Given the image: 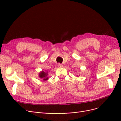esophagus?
Masks as SVG:
<instances>
[{
	"label": "esophagus",
	"mask_w": 121,
	"mask_h": 121,
	"mask_svg": "<svg viewBox=\"0 0 121 121\" xmlns=\"http://www.w3.org/2000/svg\"><path fill=\"white\" fill-rule=\"evenodd\" d=\"M58 67L59 68H62V67H63V65L62 64H61L60 63H58Z\"/></svg>",
	"instance_id": "obj_1"
}]
</instances>
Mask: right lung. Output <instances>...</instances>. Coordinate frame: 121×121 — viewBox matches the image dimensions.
<instances>
[{"instance_id": "add662e5", "label": "right lung", "mask_w": 121, "mask_h": 121, "mask_svg": "<svg viewBox=\"0 0 121 121\" xmlns=\"http://www.w3.org/2000/svg\"><path fill=\"white\" fill-rule=\"evenodd\" d=\"M47 75H48L47 73H46L43 71H42L40 73L39 77H40V78H43V80H47L48 79V78H47Z\"/></svg>"}]
</instances>
